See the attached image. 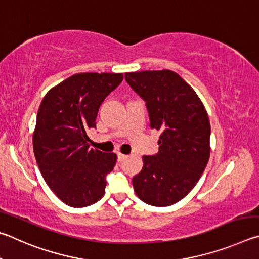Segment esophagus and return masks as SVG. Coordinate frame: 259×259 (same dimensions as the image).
<instances>
[{
	"label": "esophagus",
	"instance_id": "34e87169",
	"mask_svg": "<svg viewBox=\"0 0 259 259\" xmlns=\"http://www.w3.org/2000/svg\"><path fill=\"white\" fill-rule=\"evenodd\" d=\"M117 157H118V161H122V160H125L126 158L128 157V156H126V155H122V153L118 152V153H117Z\"/></svg>",
	"mask_w": 259,
	"mask_h": 259
}]
</instances>
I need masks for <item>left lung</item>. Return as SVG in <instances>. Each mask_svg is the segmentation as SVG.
Segmentation results:
<instances>
[{
    "label": "left lung",
    "mask_w": 259,
    "mask_h": 259,
    "mask_svg": "<svg viewBox=\"0 0 259 259\" xmlns=\"http://www.w3.org/2000/svg\"><path fill=\"white\" fill-rule=\"evenodd\" d=\"M125 79L147 104L151 128L160 131L159 151L143 156L132 183L143 202L174 205L198 183L210 156V122L194 90L175 71L126 72Z\"/></svg>",
    "instance_id": "obj_1"
}]
</instances>
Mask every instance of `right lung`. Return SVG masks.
Returning a JSON list of instances; mask_svg holds the SVG:
<instances>
[{
    "label": "right lung",
    "instance_id": "obj_1",
    "mask_svg": "<svg viewBox=\"0 0 259 259\" xmlns=\"http://www.w3.org/2000/svg\"><path fill=\"white\" fill-rule=\"evenodd\" d=\"M122 74L80 72L45 94L33 135L36 161L49 188L66 205H93L106 192V176L117 155L90 148L88 131L99 108L121 83Z\"/></svg>",
    "mask_w": 259,
    "mask_h": 259
}]
</instances>
